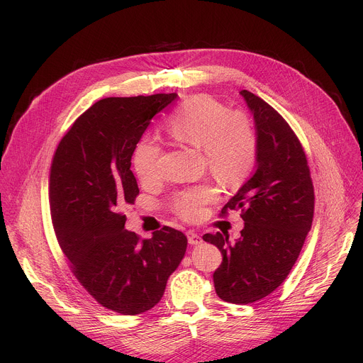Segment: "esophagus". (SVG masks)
I'll list each match as a JSON object with an SVG mask.
<instances>
[{"label": "esophagus", "mask_w": 363, "mask_h": 363, "mask_svg": "<svg viewBox=\"0 0 363 363\" xmlns=\"http://www.w3.org/2000/svg\"><path fill=\"white\" fill-rule=\"evenodd\" d=\"M186 237H188V242H189L191 245H198V244H201V241H202V238H201L196 233H194V231H188V233H186Z\"/></svg>", "instance_id": "34e87169"}]
</instances>
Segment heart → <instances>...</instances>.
<instances>
[{"label": "heart", "mask_w": 363, "mask_h": 363, "mask_svg": "<svg viewBox=\"0 0 363 363\" xmlns=\"http://www.w3.org/2000/svg\"><path fill=\"white\" fill-rule=\"evenodd\" d=\"M165 130L177 142L201 147L203 165L224 186H238L254 167L257 136L250 116L242 111H227L224 103L213 96L195 94L185 99L169 116ZM133 165L142 181L161 178V145L142 139L133 153ZM216 198L213 185H199L178 194L174 210L185 220H195L203 205Z\"/></svg>", "instance_id": "obj_1"}]
</instances>
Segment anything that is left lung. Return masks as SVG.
<instances>
[{
    "mask_svg": "<svg viewBox=\"0 0 363 363\" xmlns=\"http://www.w3.org/2000/svg\"><path fill=\"white\" fill-rule=\"evenodd\" d=\"M257 133L255 172L224 205L241 211L244 228L231 242L228 234H205L223 254L214 273L220 298L248 304L274 291L289 276L312 228L315 191L306 153L281 115L262 97L241 90Z\"/></svg>",
    "mask_w": 363,
    "mask_h": 363,
    "instance_id": "left-lung-1",
    "label": "left lung"
}]
</instances>
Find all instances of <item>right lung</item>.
Returning a JSON list of instances; mask_svg holds the SVG:
<instances>
[{"mask_svg":"<svg viewBox=\"0 0 363 363\" xmlns=\"http://www.w3.org/2000/svg\"><path fill=\"white\" fill-rule=\"evenodd\" d=\"M178 97L160 93L96 101L60 140L50 169V213L80 284L103 307L139 315L157 304L186 251L164 227L140 240L125 230V205L139 194L130 160L152 118Z\"/></svg>","mask_w":363,"mask_h":363,"instance_id":"1","label":"right lung"}]
</instances>
